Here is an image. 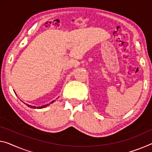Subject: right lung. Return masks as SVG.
Returning a JSON list of instances; mask_svg holds the SVG:
<instances>
[{"mask_svg": "<svg viewBox=\"0 0 152 152\" xmlns=\"http://www.w3.org/2000/svg\"><path fill=\"white\" fill-rule=\"evenodd\" d=\"M53 102H54V100H53V101L52 102H50V103H52ZM26 104V105L28 106V107H30V108H33V109H42V108H44V107H47V106H48L49 105V104H45V105H43V106H41V107H35V106H31V105H30V104H26V103H25Z\"/></svg>", "mask_w": 152, "mask_h": 152, "instance_id": "obj_1", "label": "right lung"}]
</instances>
